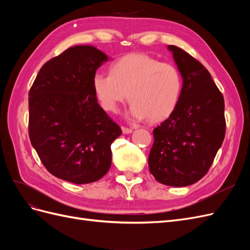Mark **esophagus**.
Returning a JSON list of instances; mask_svg holds the SVG:
<instances>
[{"mask_svg": "<svg viewBox=\"0 0 250 250\" xmlns=\"http://www.w3.org/2000/svg\"><path fill=\"white\" fill-rule=\"evenodd\" d=\"M122 132L124 134H129L132 132V129L131 128H127V127H122Z\"/></svg>", "mask_w": 250, "mask_h": 250, "instance_id": "34e87169", "label": "esophagus"}]
</instances>
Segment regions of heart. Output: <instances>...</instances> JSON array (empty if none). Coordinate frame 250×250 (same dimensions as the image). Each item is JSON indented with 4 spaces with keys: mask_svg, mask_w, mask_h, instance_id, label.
<instances>
[{
    "mask_svg": "<svg viewBox=\"0 0 250 250\" xmlns=\"http://www.w3.org/2000/svg\"><path fill=\"white\" fill-rule=\"evenodd\" d=\"M109 73L97 72L93 77L94 93L104 110L117 112L129 99L128 118L158 122L175 109L183 82L174 65L133 53L113 62Z\"/></svg>",
    "mask_w": 250,
    "mask_h": 250,
    "instance_id": "obj_1",
    "label": "heart"
}]
</instances>
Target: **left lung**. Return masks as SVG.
Masks as SVG:
<instances>
[{
  "label": "left lung",
  "mask_w": 250,
  "mask_h": 250,
  "mask_svg": "<svg viewBox=\"0 0 250 250\" xmlns=\"http://www.w3.org/2000/svg\"><path fill=\"white\" fill-rule=\"evenodd\" d=\"M183 78L178 103L153 130L149 169L163 185L187 187L208 173L225 135L224 99L198 60L168 46Z\"/></svg>",
  "instance_id": "left-lung-1"
}]
</instances>
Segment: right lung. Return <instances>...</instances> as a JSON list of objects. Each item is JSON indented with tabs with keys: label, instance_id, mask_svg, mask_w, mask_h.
<instances>
[{
	"label": "right lung",
	"instance_id": "right-lung-1",
	"mask_svg": "<svg viewBox=\"0 0 250 250\" xmlns=\"http://www.w3.org/2000/svg\"><path fill=\"white\" fill-rule=\"evenodd\" d=\"M109 57L96 47H71L42 65L29 92V137L42 165L69 183L99 180L122 130L98 104L93 77Z\"/></svg>",
	"mask_w": 250,
	"mask_h": 250
}]
</instances>
